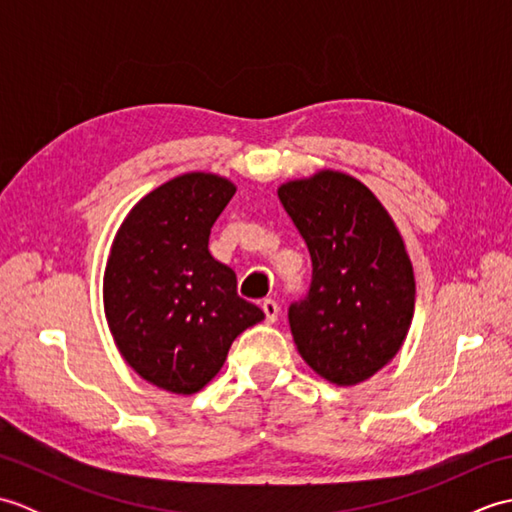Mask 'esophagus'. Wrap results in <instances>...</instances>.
<instances>
[{"label":"esophagus","instance_id":"esophagus-1","mask_svg":"<svg viewBox=\"0 0 512 512\" xmlns=\"http://www.w3.org/2000/svg\"><path fill=\"white\" fill-rule=\"evenodd\" d=\"M262 310H264V314H266V321H268V323H275V321H277V317H279L277 301L266 299V301L262 303Z\"/></svg>","mask_w":512,"mask_h":512}]
</instances>
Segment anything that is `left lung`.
Segmentation results:
<instances>
[{
  "mask_svg": "<svg viewBox=\"0 0 512 512\" xmlns=\"http://www.w3.org/2000/svg\"><path fill=\"white\" fill-rule=\"evenodd\" d=\"M306 239L312 279L290 303L297 350L336 385L374 376L400 350L416 301L413 268L398 228L365 184L339 171L279 189Z\"/></svg>",
  "mask_w": 512,
  "mask_h": 512,
  "instance_id": "1",
  "label": "left lung"
}]
</instances>
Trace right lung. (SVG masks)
Here are the masks:
<instances>
[{
	"label": "right lung",
	"mask_w": 512,
	"mask_h": 512,
	"mask_svg": "<svg viewBox=\"0 0 512 512\" xmlns=\"http://www.w3.org/2000/svg\"><path fill=\"white\" fill-rule=\"evenodd\" d=\"M235 187L184 173L140 200L105 270V314L125 361L149 383L195 394L220 372L235 336L264 319L237 295V277L209 253Z\"/></svg>",
	"instance_id": "add662e5"
}]
</instances>
